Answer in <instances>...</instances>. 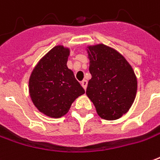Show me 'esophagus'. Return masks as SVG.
Returning a JSON list of instances; mask_svg holds the SVG:
<instances>
[{
  "label": "esophagus",
  "mask_w": 160,
  "mask_h": 160,
  "mask_svg": "<svg viewBox=\"0 0 160 160\" xmlns=\"http://www.w3.org/2000/svg\"><path fill=\"white\" fill-rule=\"evenodd\" d=\"M81 86H82L84 89L86 90V89H87V87H88V81L86 80H82V81H81Z\"/></svg>",
  "instance_id": "obj_1"
}]
</instances>
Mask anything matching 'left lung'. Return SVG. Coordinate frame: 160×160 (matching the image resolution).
I'll use <instances>...</instances> for the list:
<instances>
[{
	"label": "left lung",
	"mask_w": 160,
	"mask_h": 160,
	"mask_svg": "<svg viewBox=\"0 0 160 160\" xmlns=\"http://www.w3.org/2000/svg\"><path fill=\"white\" fill-rule=\"evenodd\" d=\"M89 72L87 95L100 118L119 119L134 101L137 78L127 60L116 50L104 44L89 46Z\"/></svg>",
	"instance_id": "1"
}]
</instances>
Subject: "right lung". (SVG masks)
Wrapping results in <instances>:
<instances>
[{
  "instance_id": "right-lung-1",
  "label": "right lung",
  "mask_w": 160,
  "mask_h": 160,
  "mask_svg": "<svg viewBox=\"0 0 160 160\" xmlns=\"http://www.w3.org/2000/svg\"><path fill=\"white\" fill-rule=\"evenodd\" d=\"M70 50L56 46L41 59L29 78V93L39 111L51 118H61L85 90L67 62Z\"/></svg>"
}]
</instances>
